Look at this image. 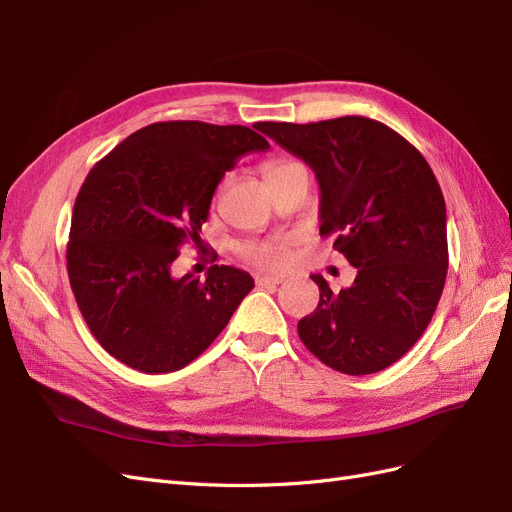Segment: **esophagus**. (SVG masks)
Here are the masks:
<instances>
[{
    "label": "esophagus",
    "instance_id": "esophagus-1",
    "mask_svg": "<svg viewBox=\"0 0 512 512\" xmlns=\"http://www.w3.org/2000/svg\"><path fill=\"white\" fill-rule=\"evenodd\" d=\"M284 277L282 275H256V284L258 286H277L282 284Z\"/></svg>",
    "mask_w": 512,
    "mask_h": 512
}]
</instances>
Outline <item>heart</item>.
I'll use <instances>...</instances> for the list:
<instances>
[{
  "mask_svg": "<svg viewBox=\"0 0 512 512\" xmlns=\"http://www.w3.org/2000/svg\"><path fill=\"white\" fill-rule=\"evenodd\" d=\"M297 162H286V160H275L269 162L265 173L267 177L277 173V170H282L286 166H292ZM239 254L243 260L252 262V265L260 267V269H271V271H280L286 269L290 265V247L284 241H273V243H247L239 247Z\"/></svg>",
  "mask_w": 512,
  "mask_h": 512,
  "instance_id": "1",
  "label": "heart"
}]
</instances>
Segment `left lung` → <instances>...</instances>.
<instances>
[{
  "mask_svg": "<svg viewBox=\"0 0 512 512\" xmlns=\"http://www.w3.org/2000/svg\"><path fill=\"white\" fill-rule=\"evenodd\" d=\"M269 138L301 158L320 185V235L356 269L333 292L322 275L299 337L342 374H376L421 337L448 269L446 205L427 160L404 136L367 117L318 123L265 121Z\"/></svg>",
  "mask_w": 512,
  "mask_h": 512,
  "instance_id": "1",
  "label": "left lung"
}]
</instances>
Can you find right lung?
I'll return each instance as SVG.
<instances>
[{
    "label": "right lung",
    "mask_w": 512,
    "mask_h": 512,
    "mask_svg": "<svg viewBox=\"0 0 512 512\" xmlns=\"http://www.w3.org/2000/svg\"><path fill=\"white\" fill-rule=\"evenodd\" d=\"M267 149L245 126L160 121L89 170L72 209L68 277L89 331L117 361L145 374L185 367L254 288L235 267L213 265L205 280L170 267L183 241L200 243L226 170Z\"/></svg>",
    "instance_id": "add662e5"
}]
</instances>
